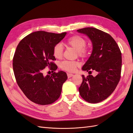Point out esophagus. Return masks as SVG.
Listing matches in <instances>:
<instances>
[{"label": "esophagus", "instance_id": "34e87169", "mask_svg": "<svg viewBox=\"0 0 133 133\" xmlns=\"http://www.w3.org/2000/svg\"><path fill=\"white\" fill-rule=\"evenodd\" d=\"M67 75H68V78H70V77H73V75H74L73 74H71V73H68Z\"/></svg>", "mask_w": 133, "mask_h": 133}]
</instances>
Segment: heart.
<instances>
[{"label":"heart","instance_id":"heart-1","mask_svg":"<svg viewBox=\"0 0 133 133\" xmlns=\"http://www.w3.org/2000/svg\"><path fill=\"white\" fill-rule=\"evenodd\" d=\"M66 44L76 50L77 54L81 58H85L88 56L89 50L85 46L87 41L85 39L79 35H74L67 39ZM53 55L57 59L62 58L63 56V47L60 44H56L53 48ZM79 65L77 61H63L60 64L62 69L70 72H73L76 70Z\"/></svg>","mask_w":133,"mask_h":133}]
</instances>
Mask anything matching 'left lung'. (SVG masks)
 <instances>
[{"label":"left lung","mask_w":133,"mask_h":133,"mask_svg":"<svg viewBox=\"0 0 133 133\" xmlns=\"http://www.w3.org/2000/svg\"><path fill=\"white\" fill-rule=\"evenodd\" d=\"M87 35L93 44L91 56L83 65V70H95L93 77L82 75L83 81L79 88L82 98L91 103L101 102L109 97L115 89L121 78V52L116 42L106 32L93 27L78 30Z\"/></svg>","instance_id":"obj_1"}]
</instances>
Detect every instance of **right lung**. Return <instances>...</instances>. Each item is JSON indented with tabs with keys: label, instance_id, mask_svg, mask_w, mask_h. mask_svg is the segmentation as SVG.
Segmentation results:
<instances>
[{
	"label": "right lung",
	"instance_id": "1",
	"mask_svg": "<svg viewBox=\"0 0 133 133\" xmlns=\"http://www.w3.org/2000/svg\"><path fill=\"white\" fill-rule=\"evenodd\" d=\"M66 33L55 34L36 31L28 35L18 45L13 59V68L17 83L30 101L41 105H50L61 95L67 78L65 72H55L58 66L54 62V46ZM48 67L53 73L43 75Z\"/></svg>",
	"mask_w": 133,
	"mask_h": 133
}]
</instances>
